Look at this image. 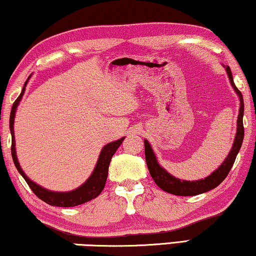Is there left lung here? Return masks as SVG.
Here are the masks:
<instances>
[{
    "label": "left lung",
    "mask_w": 256,
    "mask_h": 256,
    "mask_svg": "<svg viewBox=\"0 0 256 256\" xmlns=\"http://www.w3.org/2000/svg\"><path fill=\"white\" fill-rule=\"evenodd\" d=\"M227 74L230 76V82L232 84L233 88L238 93V96L240 98V110H239V116H238V130L236 135V140H234L233 146L230 149L228 156L226 157V160H224V163L216 169L214 172H212L208 177H206L205 180H196V182H188V180H180L178 178H174L171 176L170 174H168L162 166H160V164L157 163L156 156L154 154L152 146H150L148 141H144V152H146V166H148L150 176L152 177V180H155V183L162 188L163 191L169 192V194H176V196H196L204 194L206 191L212 190L218 186L227 177V174L232 169L234 162H236V155L239 152L244 141V99L242 94L239 90L236 88V86L234 85L232 72L230 68L227 66L226 68Z\"/></svg>",
    "instance_id": "obj_1"
}]
</instances>
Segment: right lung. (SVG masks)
<instances>
[{
    "label": "right lung",
    "instance_id": "obj_1",
    "mask_svg": "<svg viewBox=\"0 0 256 256\" xmlns=\"http://www.w3.org/2000/svg\"><path fill=\"white\" fill-rule=\"evenodd\" d=\"M24 84V86H26ZM24 93V87L22 90V93L20 94V96L15 100V102L12 104V112H10V120H9V127L10 132H12V156L14 160V164L18 170V172L22 174L24 180L29 185L31 190L38 198L46 202L48 205L52 206H59V208H72V206L82 205L84 202L92 200V199L96 198L98 196L101 194V191L104 190V184H106V180L108 176V168H110V163L113 155L116 152L118 146H121L124 138L118 140L112 143H108L107 146H104L101 154L98 160L96 166L94 169L93 174H90V177L87 180L85 184H82L79 188H76L74 191L71 192H52L48 190H45L44 188L40 186L36 183H34L32 180H29L26 176V174L23 172V170L20 169L18 160L16 157V150H15V138H14V118H15V112L18 104L20 100L22 99V96Z\"/></svg>",
    "mask_w": 256,
    "mask_h": 256
}]
</instances>
